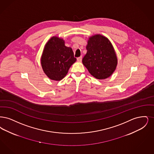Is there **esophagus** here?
Segmentation results:
<instances>
[{
  "label": "esophagus",
  "instance_id": "34e87169",
  "mask_svg": "<svg viewBox=\"0 0 154 154\" xmlns=\"http://www.w3.org/2000/svg\"><path fill=\"white\" fill-rule=\"evenodd\" d=\"M82 57L81 56L77 58V61H78V62H81V61H82Z\"/></svg>",
  "mask_w": 154,
  "mask_h": 154
}]
</instances>
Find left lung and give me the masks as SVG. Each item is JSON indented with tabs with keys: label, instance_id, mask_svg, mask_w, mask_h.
I'll use <instances>...</instances> for the list:
<instances>
[{
	"label": "left lung",
	"instance_id": "obj_1",
	"mask_svg": "<svg viewBox=\"0 0 154 154\" xmlns=\"http://www.w3.org/2000/svg\"><path fill=\"white\" fill-rule=\"evenodd\" d=\"M87 54L82 63L91 75L98 79L110 76L117 66V57L113 45L107 37L95 34L88 38Z\"/></svg>",
	"mask_w": 154,
	"mask_h": 154
}]
</instances>
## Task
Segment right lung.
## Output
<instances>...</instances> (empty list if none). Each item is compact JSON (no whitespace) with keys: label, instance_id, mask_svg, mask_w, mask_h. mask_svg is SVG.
<instances>
[{"label":"right lung","instance_id":"obj_1","mask_svg":"<svg viewBox=\"0 0 154 154\" xmlns=\"http://www.w3.org/2000/svg\"><path fill=\"white\" fill-rule=\"evenodd\" d=\"M76 60L72 48L65 45L63 38L54 36L45 45L41 64L44 73L50 79L60 81L66 76Z\"/></svg>","mask_w":154,"mask_h":154}]
</instances>
